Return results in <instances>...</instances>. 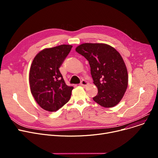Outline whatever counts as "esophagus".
<instances>
[{
  "instance_id": "1",
  "label": "esophagus",
  "mask_w": 158,
  "mask_h": 158,
  "mask_svg": "<svg viewBox=\"0 0 158 158\" xmlns=\"http://www.w3.org/2000/svg\"><path fill=\"white\" fill-rule=\"evenodd\" d=\"M88 85H89L88 82L86 81V80H82L81 82V85L82 86L86 87V86H87Z\"/></svg>"
}]
</instances>
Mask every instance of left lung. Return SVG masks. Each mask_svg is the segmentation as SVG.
<instances>
[{
    "label": "left lung",
    "instance_id": "left-lung-1",
    "mask_svg": "<svg viewBox=\"0 0 158 158\" xmlns=\"http://www.w3.org/2000/svg\"><path fill=\"white\" fill-rule=\"evenodd\" d=\"M76 51L89 62L94 83L98 88L94 101L104 107L117 105L128 85L127 70L120 53L105 44H82Z\"/></svg>",
    "mask_w": 158,
    "mask_h": 158
}]
</instances>
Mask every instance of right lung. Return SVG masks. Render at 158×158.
<instances>
[{
	"label": "right lung",
	"instance_id": "add662e5",
	"mask_svg": "<svg viewBox=\"0 0 158 158\" xmlns=\"http://www.w3.org/2000/svg\"><path fill=\"white\" fill-rule=\"evenodd\" d=\"M72 45H61L45 48L33 60L29 75L31 92L44 110L54 112L70 100L72 86L65 84L60 67Z\"/></svg>",
	"mask_w": 158,
	"mask_h": 158
}]
</instances>
